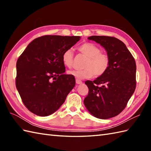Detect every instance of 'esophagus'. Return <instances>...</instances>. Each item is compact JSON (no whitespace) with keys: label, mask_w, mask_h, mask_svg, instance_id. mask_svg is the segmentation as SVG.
Listing matches in <instances>:
<instances>
[{"label":"esophagus","mask_w":151,"mask_h":151,"mask_svg":"<svg viewBox=\"0 0 151 151\" xmlns=\"http://www.w3.org/2000/svg\"><path fill=\"white\" fill-rule=\"evenodd\" d=\"M76 84H81L82 83V82L81 81V80L76 79Z\"/></svg>","instance_id":"34e87169"}]
</instances>
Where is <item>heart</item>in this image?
<instances>
[{
    "instance_id": "1",
    "label": "heart",
    "mask_w": 151,
    "mask_h": 151,
    "mask_svg": "<svg viewBox=\"0 0 151 151\" xmlns=\"http://www.w3.org/2000/svg\"><path fill=\"white\" fill-rule=\"evenodd\" d=\"M78 50L88 57L84 67L82 70H71L68 73L78 79H86L95 75L99 76L107 71L110 63V57L107 54L101 53V49L91 43H85L78 47ZM73 51L67 49L62 54L63 65L70 68L73 65Z\"/></svg>"
}]
</instances>
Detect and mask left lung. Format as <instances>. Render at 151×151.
I'll use <instances>...</instances> for the list:
<instances>
[{
    "mask_svg": "<svg viewBox=\"0 0 151 151\" xmlns=\"http://www.w3.org/2000/svg\"><path fill=\"white\" fill-rule=\"evenodd\" d=\"M88 39L104 48L110 63L103 75L85 82L89 92L84 103L94 117L107 119L124 110L135 91L136 62L124 43L117 38L92 36Z\"/></svg>",
    "mask_w": 151,
    "mask_h": 151,
    "instance_id": "1",
    "label": "left lung"
}]
</instances>
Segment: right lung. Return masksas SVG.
Returning a JSON list of instances; mask_svg holds the SVG:
<instances>
[{"label": "right lung", "instance_id": "1", "mask_svg": "<svg viewBox=\"0 0 151 151\" xmlns=\"http://www.w3.org/2000/svg\"><path fill=\"white\" fill-rule=\"evenodd\" d=\"M80 40V36H43L28 44L19 57L16 88L33 114L41 117L53 114L75 87V77L64 74L62 54Z\"/></svg>", "mask_w": 151, "mask_h": 151}]
</instances>
